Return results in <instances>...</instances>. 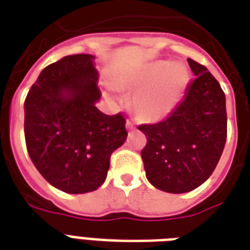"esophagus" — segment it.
<instances>
[{
    "mask_svg": "<svg viewBox=\"0 0 250 250\" xmlns=\"http://www.w3.org/2000/svg\"><path fill=\"white\" fill-rule=\"evenodd\" d=\"M126 129L127 130H133V129H136V124H134V121H132V120H127Z\"/></svg>",
    "mask_w": 250,
    "mask_h": 250,
    "instance_id": "34e87169",
    "label": "esophagus"
}]
</instances>
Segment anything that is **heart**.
Masks as SVG:
<instances>
[{
  "label": "heart",
  "instance_id": "1",
  "mask_svg": "<svg viewBox=\"0 0 250 250\" xmlns=\"http://www.w3.org/2000/svg\"><path fill=\"white\" fill-rule=\"evenodd\" d=\"M189 80L184 63L157 60L118 73L112 83L118 90L134 93L133 107L140 120L157 123L176 109Z\"/></svg>",
  "mask_w": 250,
  "mask_h": 250
}]
</instances>
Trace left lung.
<instances>
[{
	"label": "left lung",
	"instance_id": "obj_1",
	"mask_svg": "<svg viewBox=\"0 0 250 250\" xmlns=\"http://www.w3.org/2000/svg\"><path fill=\"white\" fill-rule=\"evenodd\" d=\"M196 78L183 103L163 123L141 125L146 178L167 193H187L210 177L227 141L225 94L201 63L188 58Z\"/></svg>",
	"mask_w": 250,
	"mask_h": 250
}]
</instances>
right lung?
<instances>
[{"label": "right lung", "instance_id": "obj_1", "mask_svg": "<svg viewBox=\"0 0 250 250\" xmlns=\"http://www.w3.org/2000/svg\"><path fill=\"white\" fill-rule=\"evenodd\" d=\"M97 83L94 56H66L40 73L23 104L32 163L50 185L70 194L101 187L112 153L127 137L121 113L107 116L96 107Z\"/></svg>", "mask_w": 250, "mask_h": 250}]
</instances>
